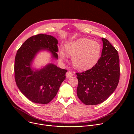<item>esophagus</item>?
I'll use <instances>...</instances> for the list:
<instances>
[{"instance_id": "obj_1", "label": "esophagus", "mask_w": 134, "mask_h": 134, "mask_svg": "<svg viewBox=\"0 0 134 134\" xmlns=\"http://www.w3.org/2000/svg\"><path fill=\"white\" fill-rule=\"evenodd\" d=\"M73 75V74L71 71H68V72H67L66 74V76L67 79H70V77H71Z\"/></svg>"}]
</instances>
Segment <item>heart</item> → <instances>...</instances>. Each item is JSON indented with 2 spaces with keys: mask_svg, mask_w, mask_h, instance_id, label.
<instances>
[{
  "mask_svg": "<svg viewBox=\"0 0 134 134\" xmlns=\"http://www.w3.org/2000/svg\"><path fill=\"white\" fill-rule=\"evenodd\" d=\"M65 50H60V58L65 59L68 55L72 56V63L74 67L80 70H85L97 63L101 52V46L91 39L80 38L66 43Z\"/></svg>",
  "mask_w": 134,
  "mask_h": 134,
  "instance_id": "b5f03b06",
  "label": "heart"
}]
</instances>
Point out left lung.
I'll return each instance as SVG.
<instances>
[{"label": "left lung", "mask_w": 134, "mask_h": 134, "mask_svg": "<svg viewBox=\"0 0 134 134\" xmlns=\"http://www.w3.org/2000/svg\"><path fill=\"white\" fill-rule=\"evenodd\" d=\"M102 54L98 63L89 70L76 73L77 97L86 105H97L105 101L115 91L119 81L118 51L108 40L102 38Z\"/></svg>", "instance_id": "left-lung-1"}]
</instances>
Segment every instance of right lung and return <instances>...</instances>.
<instances>
[{"label":"right lung","instance_id":"1","mask_svg":"<svg viewBox=\"0 0 134 134\" xmlns=\"http://www.w3.org/2000/svg\"><path fill=\"white\" fill-rule=\"evenodd\" d=\"M58 40L51 35L39 34L27 39L18 50L15 59L14 71L16 85L31 101L47 104L55 97L67 71L49 63L40 69L32 68L35 56L41 51L51 53L58 59Z\"/></svg>","mask_w":134,"mask_h":134}]
</instances>
